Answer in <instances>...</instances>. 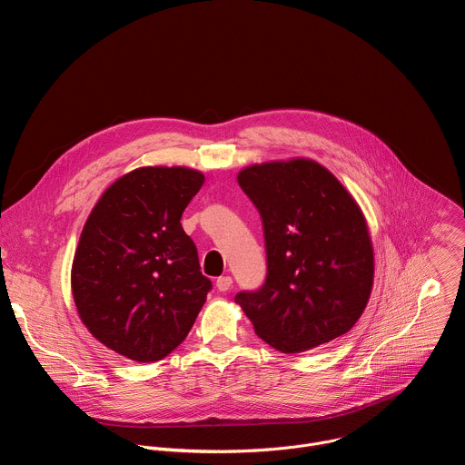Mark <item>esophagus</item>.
Segmentation results:
<instances>
[{"mask_svg":"<svg viewBox=\"0 0 465 465\" xmlns=\"http://www.w3.org/2000/svg\"><path fill=\"white\" fill-rule=\"evenodd\" d=\"M232 283H233V282H232V278H230V276H221V278L217 280V283H215V285H217V289H219L221 292H226V291H230V289H232Z\"/></svg>","mask_w":465,"mask_h":465,"instance_id":"obj_1","label":"esophagus"}]
</instances>
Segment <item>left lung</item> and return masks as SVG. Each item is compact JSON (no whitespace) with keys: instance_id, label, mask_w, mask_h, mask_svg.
Returning a JSON list of instances; mask_svg holds the SVG:
<instances>
[{"instance_id":"obj_1","label":"left lung","mask_w":465,"mask_h":465,"mask_svg":"<svg viewBox=\"0 0 465 465\" xmlns=\"http://www.w3.org/2000/svg\"><path fill=\"white\" fill-rule=\"evenodd\" d=\"M237 182L261 215L267 252L264 283L235 294L257 337L300 353L348 333L373 283L371 241L351 194L311 160L252 165Z\"/></svg>"}]
</instances>
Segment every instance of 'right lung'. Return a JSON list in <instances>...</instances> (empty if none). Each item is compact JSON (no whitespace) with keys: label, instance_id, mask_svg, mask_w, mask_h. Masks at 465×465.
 Segmentation results:
<instances>
[{"label":"right lung","instance_id":"obj_1","mask_svg":"<svg viewBox=\"0 0 465 465\" xmlns=\"http://www.w3.org/2000/svg\"><path fill=\"white\" fill-rule=\"evenodd\" d=\"M203 183L204 174L187 167L136 169L103 193L84 224L72 269L74 300L90 333L123 357H167L212 291L180 224Z\"/></svg>","mask_w":465,"mask_h":465}]
</instances>
